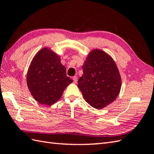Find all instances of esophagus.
<instances>
[{
	"mask_svg": "<svg viewBox=\"0 0 154 154\" xmlns=\"http://www.w3.org/2000/svg\"><path fill=\"white\" fill-rule=\"evenodd\" d=\"M73 82L74 83H77V76H74L73 77Z\"/></svg>",
	"mask_w": 154,
	"mask_h": 154,
	"instance_id": "34e87169",
	"label": "esophagus"
}]
</instances>
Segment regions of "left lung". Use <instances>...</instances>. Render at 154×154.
I'll return each mask as SVG.
<instances>
[{
    "instance_id": "8db88e82",
    "label": "left lung",
    "mask_w": 154,
    "mask_h": 154,
    "mask_svg": "<svg viewBox=\"0 0 154 154\" xmlns=\"http://www.w3.org/2000/svg\"><path fill=\"white\" fill-rule=\"evenodd\" d=\"M83 74L78 87L89 105L100 109L113 102L121 87V76L116 63L100 50H94L83 66Z\"/></svg>"
}]
</instances>
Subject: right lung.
<instances>
[{"instance_id":"obj_1","label":"right lung","mask_w":154,"mask_h":154,"mask_svg":"<svg viewBox=\"0 0 154 154\" xmlns=\"http://www.w3.org/2000/svg\"><path fill=\"white\" fill-rule=\"evenodd\" d=\"M72 80L55 53L43 48L32 61L27 75V83L32 96L43 105H52L62 97Z\"/></svg>"}]
</instances>
